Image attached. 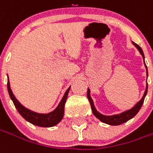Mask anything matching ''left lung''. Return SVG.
<instances>
[{"mask_svg":"<svg viewBox=\"0 0 153 153\" xmlns=\"http://www.w3.org/2000/svg\"><path fill=\"white\" fill-rule=\"evenodd\" d=\"M132 44L135 45V46L137 48V50L139 51V52L141 53V54L143 55V57L144 59V54L143 52V50H142V48L138 45H137L134 42H132ZM145 63V62H144ZM145 65H146V64H145ZM146 69H147V65H146ZM147 88H146V90H145V93H144L143 97L142 98V99L140 100L139 102L137 103L135 106L133 107L131 109L128 110V111H125L123 113H122L120 114H116V115H112V116H106V115H102L100 113H99L97 110L95 109L94 106V102H93V100H92L91 97H90V94H89V89L88 88V91H87V97L88 99V101L90 102V105H91V109L92 112H93V114L94 115L95 117H97V118H99V120L102 123H107V124H109V125H113V126H117V125H120L123 124V123H124L127 121H128L130 120L131 118L134 117L135 115H136L138 112H139L140 108H142L143 106V103L144 102V99H145V97H146V95H147Z\"/></svg>","mask_w":153,"mask_h":153,"instance_id":"1","label":"left lung"}]
</instances>
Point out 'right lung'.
Wrapping results in <instances>:
<instances>
[{"label": "right lung", "mask_w": 153, "mask_h": 153, "mask_svg": "<svg viewBox=\"0 0 153 153\" xmlns=\"http://www.w3.org/2000/svg\"><path fill=\"white\" fill-rule=\"evenodd\" d=\"M7 89H8L10 97L11 100L13 101L14 105L16 108V109L18 110L19 114H21L26 121L30 122L32 124L39 126V127L50 128V127H53L54 125L58 124L62 120L63 117H64L65 104L67 96H68V94H69V88L65 92V94L64 95V97H63V99L59 102L58 107L53 112L46 114H37V113L30 111V110L27 109L26 108H25L24 106H22L21 103L17 101V99L14 96L13 93H12L10 88L9 79H8V81H7Z\"/></svg>", "instance_id": "add662e5"}]
</instances>
